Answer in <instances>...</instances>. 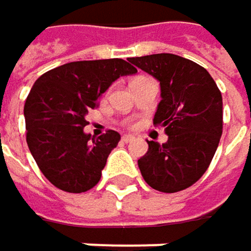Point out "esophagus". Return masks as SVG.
<instances>
[{
	"mask_svg": "<svg viewBox=\"0 0 251 251\" xmlns=\"http://www.w3.org/2000/svg\"><path fill=\"white\" fill-rule=\"evenodd\" d=\"M121 140H123L124 143H130V142H133V140H134V137H133V136H130V134H124Z\"/></svg>",
	"mask_w": 251,
	"mask_h": 251,
	"instance_id": "esophagus-1",
	"label": "esophagus"
}]
</instances>
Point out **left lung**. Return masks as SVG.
<instances>
[{
    "label": "left lung",
    "mask_w": 251,
    "mask_h": 251,
    "mask_svg": "<svg viewBox=\"0 0 251 251\" xmlns=\"http://www.w3.org/2000/svg\"><path fill=\"white\" fill-rule=\"evenodd\" d=\"M161 84L153 124L165 127L168 142L148 140L137 161L145 181L162 193L193 186L209 168L222 134V95L206 68L174 54L128 60Z\"/></svg>",
    "instance_id": "1"
}]
</instances>
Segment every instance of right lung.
<instances>
[{
    "mask_svg": "<svg viewBox=\"0 0 251 251\" xmlns=\"http://www.w3.org/2000/svg\"><path fill=\"white\" fill-rule=\"evenodd\" d=\"M136 73L121 58L74 61L35 81L25 103L26 142L39 170L55 187L83 193L99 183L121 136L114 130L98 139L86 134L84 117L117 78Z\"/></svg>",
    "mask_w": 251,
    "mask_h": 251,
    "instance_id": "1",
    "label": "right lung"
}]
</instances>
